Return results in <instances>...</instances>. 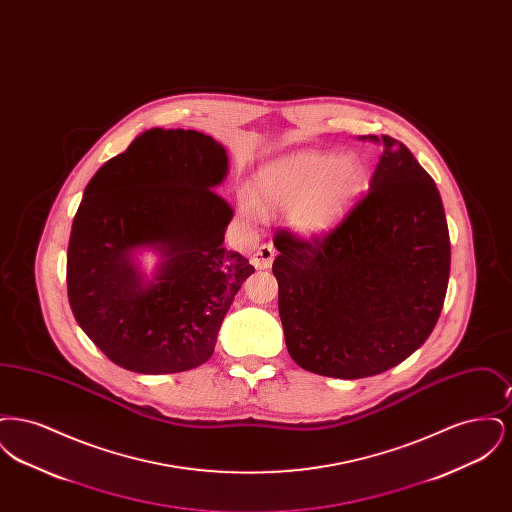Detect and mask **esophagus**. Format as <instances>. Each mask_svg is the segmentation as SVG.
<instances>
[{
	"label": "esophagus",
	"instance_id": "obj_1",
	"mask_svg": "<svg viewBox=\"0 0 512 512\" xmlns=\"http://www.w3.org/2000/svg\"><path fill=\"white\" fill-rule=\"evenodd\" d=\"M274 257H276V249H274V245L272 244H263L255 253H253V257H251V263L255 265V268H261V270H265V268L270 267L272 265V261H274Z\"/></svg>",
	"mask_w": 512,
	"mask_h": 512
}]
</instances>
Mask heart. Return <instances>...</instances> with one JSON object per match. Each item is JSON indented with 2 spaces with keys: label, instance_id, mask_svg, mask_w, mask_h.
<instances>
[{
  "label": "heart",
  "instance_id": "1",
  "mask_svg": "<svg viewBox=\"0 0 512 512\" xmlns=\"http://www.w3.org/2000/svg\"><path fill=\"white\" fill-rule=\"evenodd\" d=\"M366 172L353 157L326 153H297L263 167L257 174L255 195H244L240 209L247 219H257L261 206L292 209L293 224L307 234H317L340 219L361 194Z\"/></svg>",
  "mask_w": 512,
  "mask_h": 512
}]
</instances>
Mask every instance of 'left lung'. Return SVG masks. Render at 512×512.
I'll list each match as a JSON object with an SVG mask.
<instances>
[{
	"label": "left lung",
	"mask_w": 512,
	"mask_h": 512,
	"mask_svg": "<svg viewBox=\"0 0 512 512\" xmlns=\"http://www.w3.org/2000/svg\"><path fill=\"white\" fill-rule=\"evenodd\" d=\"M372 140L384 151L370 188L332 230L274 234L286 347L301 368L343 380L386 372L428 340L451 267L436 182L405 144Z\"/></svg>",
	"instance_id": "obj_1"
}]
</instances>
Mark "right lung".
Wrapping results in <instances>:
<instances>
[{
  "label": "right lung",
  "instance_id": "right-lung-1",
  "mask_svg": "<svg viewBox=\"0 0 512 512\" xmlns=\"http://www.w3.org/2000/svg\"><path fill=\"white\" fill-rule=\"evenodd\" d=\"M226 151L195 130L153 128L88 182L67 251L74 318L109 361L140 374L207 363L234 295L255 268L226 251L234 217L213 188ZM155 244L166 263L147 287L131 251Z\"/></svg>",
  "mask_w": 512,
  "mask_h": 512
}]
</instances>
